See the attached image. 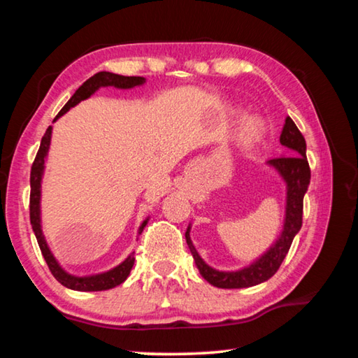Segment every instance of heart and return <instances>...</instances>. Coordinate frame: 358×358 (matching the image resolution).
Segmentation results:
<instances>
[{
	"instance_id": "heart-1",
	"label": "heart",
	"mask_w": 358,
	"mask_h": 358,
	"mask_svg": "<svg viewBox=\"0 0 358 358\" xmlns=\"http://www.w3.org/2000/svg\"><path fill=\"white\" fill-rule=\"evenodd\" d=\"M260 136H262V126L256 120L246 121L243 129H241V141L246 145H252L259 141Z\"/></svg>"
}]
</instances>
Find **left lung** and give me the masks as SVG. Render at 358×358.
<instances>
[{
  "label": "left lung",
  "instance_id": "obj_1",
  "mask_svg": "<svg viewBox=\"0 0 358 358\" xmlns=\"http://www.w3.org/2000/svg\"><path fill=\"white\" fill-rule=\"evenodd\" d=\"M280 142L287 148V156L275 157L266 161V166L273 169L286 185V208H284V222L280 235L273 245L264 254L252 260L250 265L238 270H216L208 265L197 252L191 240V224L186 229V243L189 246L196 265L203 280L221 289L251 287L270 280L273 276L289 251L292 240L301 229L303 197L308 191L311 180L310 164L306 159L305 137L296 128L292 118L287 117L282 126Z\"/></svg>",
  "mask_w": 358,
  "mask_h": 358
}]
</instances>
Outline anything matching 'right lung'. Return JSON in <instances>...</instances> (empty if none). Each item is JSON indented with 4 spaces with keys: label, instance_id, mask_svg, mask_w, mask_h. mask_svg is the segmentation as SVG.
Segmentation results:
<instances>
[{
    "label": "right lung",
    "instance_id": "add662e5",
    "mask_svg": "<svg viewBox=\"0 0 358 358\" xmlns=\"http://www.w3.org/2000/svg\"><path fill=\"white\" fill-rule=\"evenodd\" d=\"M147 82V78L143 77H126V76H118L113 74V72H106L101 71L93 77H90L87 82H85L82 87H78L77 92L72 94V98L66 102V106L59 110V113L53 120V123L63 115L69 110V108L76 107L78 102L88 99L90 96H93L99 88L104 87H113L118 90H131L136 87H142V85ZM52 126H48L44 137L41 141V147L38 155H36V159L31 167V177H29V185H31V194H29V220H31L33 232L36 235V240H38L42 256H44L45 262L50 268L52 275L57 278L58 282H62L64 287L78 290V292H94V290H107L112 287L120 286L121 282H124L126 278L129 276L132 265H134V252H131L128 257H126L123 262L118 264L113 268L102 271V273L96 275H87V276H76L66 271L57 257L53 256L50 248L47 245L45 235L42 232V220H41V196H42V177H44L45 171V159L48 155V150H50V142H52ZM150 216L145 220L141 227H138V234H142L143 227L147 226Z\"/></svg>",
    "mask_w": 358,
    "mask_h": 358
}]
</instances>
